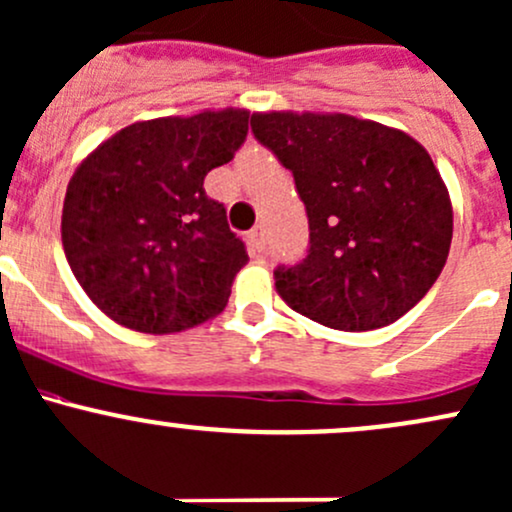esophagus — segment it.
<instances>
[{
  "label": "esophagus",
  "mask_w": 512,
  "mask_h": 512,
  "mask_svg": "<svg viewBox=\"0 0 512 512\" xmlns=\"http://www.w3.org/2000/svg\"><path fill=\"white\" fill-rule=\"evenodd\" d=\"M247 240H250V245L255 247L257 252H262V250H265V245H267V238H265V228H262V226L252 228V230H250V235H247Z\"/></svg>",
  "instance_id": "1"
}]
</instances>
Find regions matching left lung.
Listing matches in <instances>:
<instances>
[{"label":"left lung","instance_id":"obj_1","mask_svg":"<svg viewBox=\"0 0 512 512\" xmlns=\"http://www.w3.org/2000/svg\"><path fill=\"white\" fill-rule=\"evenodd\" d=\"M252 133L306 204L311 247L274 272L277 294L325 328H384L437 282L452 201L428 150L406 131L350 114L257 111Z\"/></svg>","mask_w":512,"mask_h":512}]
</instances>
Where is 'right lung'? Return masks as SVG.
Wrapping results in <instances>:
<instances>
[{
    "label": "right lung",
    "instance_id": "1",
    "mask_svg": "<svg viewBox=\"0 0 512 512\" xmlns=\"http://www.w3.org/2000/svg\"><path fill=\"white\" fill-rule=\"evenodd\" d=\"M247 109L136 121L77 165L65 192V257L101 313L150 335L216 318L247 265L226 209L204 192L233 160Z\"/></svg>",
    "mask_w": 512,
    "mask_h": 512
}]
</instances>
